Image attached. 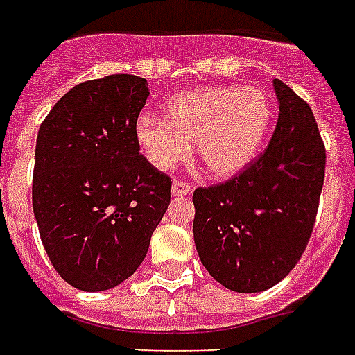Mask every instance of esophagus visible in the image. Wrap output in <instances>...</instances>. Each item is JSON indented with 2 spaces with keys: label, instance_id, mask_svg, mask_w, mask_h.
Returning <instances> with one entry per match:
<instances>
[{
  "label": "esophagus",
  "instance_id": "obj_1",
  "mask_svg": "<svg viewBox=\"0 0 355 355\" xmlns=\"http://www.w3.org/2000/svg\"><path fill=\"white\" fill-rule=\"evenodd\" d=\"M173 197H184V195L191 193V186L186 182H173L171 186Z\"/></svg>",
  "mask_w": 355,
  "mask_h": 355
}]
</instances>
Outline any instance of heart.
Masks as SVG:
<instances>
[{
  "label": "heart",
  "mask_w": 355,
  "mask_h": 355,
  "mask_svg": "<svg viewBox=\"0 0 355 355\" xmlns=\"http://www.w3.org/2000/svg\"><path fill=\"white\" fill-rule=\"evenodd\" d=\"M166 118L139 116L134 125L147 160L169 171L188 158L191 144L211 177L228 178L247 169L263 147L272 105L256 86H210L182 92L166 103Z\"/></svg>",
  "instance_id": "obj_1"
}]
</instances>
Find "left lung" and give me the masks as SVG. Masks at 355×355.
Segmentation results:
<instances>
[{
	"label": "left lung",
	"mask_w": 355,
	"mask_h": 355,
	"mask_svg": "<svg viewBox=\"0 0 355 355\" xmlns=\"http://www.w3.org/2000/svg\"><path fill=\"white\" fill-rule=\"evenodd\" d=\"M267 149L228 182L195 189L193 239L200 263L221 286L259 293L284 280L313 232L326 150L313 112L282 80Z\"/></svg>",
	"instance_id": "1"
}]
</instances>
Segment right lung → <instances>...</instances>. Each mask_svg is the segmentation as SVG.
Returning a JSON list of instances; mask_svg holds the SVG:
<instances>
[{
  "instance_id": "add662e5",
  "label": "right lung",
  "mask_w": 355,
  "mask_h": 355,
  "mask_svg": "<svg viewBox=\"0 0 355 355\" xmlns=\"http://www.w3.org/2000/svg\"><path fill=\"white\" fill-rule=\"evenodd\" d=\"M147 80L108 75L64 94L40 125L33 211L53 267L80 291L134 275L171 199V180L139 155L134 125Z\"/></svg>"
}]
</instances>
